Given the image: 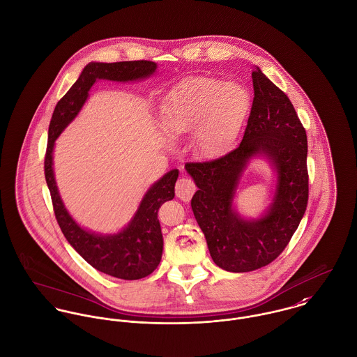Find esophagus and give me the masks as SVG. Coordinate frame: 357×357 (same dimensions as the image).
Returning <instances> with one entry per match:
<instances>
[{
	"label": "esophagus",
	"instance_id": "obj_1",
	"mask_svg": "<svg viewBox=\"0 0 357 357\" xmlns=\"http://www.w3.org/2000/svg\"><path fill=\"white\" fill-rule=\"evenodd\" d=\"M195 190H197V187H195L194 181L188 177H181L176 183V195H177V198H180L184 202L191 199Z\"/></svg>",
	"mask_w": 357,
	"mask_h": 357
}]
</instances>
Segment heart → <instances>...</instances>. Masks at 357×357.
Listing matches in <instances>:
<instances>
[{
    "label": "heart",
    "mask_w": 357,
    "mask_h": 357,
    "mask_svg": "<svg viewBox=\"0 0 357 357\" xmlns=\"http://www.w3.org/2000/svg\"><path fill=\"white\" fill-rule=\"evenodd\" d=\"M252 107L239 82L194 77L173 86L160 102V122L172 136L194 132V147L206 156L225 151Z\"/></svg>",
    "instance_id": "obj_1"
}]
</instances>
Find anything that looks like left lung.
Wrapping results in <instances>:
<instances>
[{"label":"left lung","mask_w":357,"mask_h":357,"mask_svg":"<svg viewBox=\"0 0 357 357\" xmlns=\"http://www.w3.org/2000/svg\"><path fill=\"white\" fill-rule=\"evenodd\" d=\"M255 99L242 143L210 160L187 163L198 191L191 207L214 264L250 272L271 264L289 245L307 204L305 129L290 99L255 67ZM265 160L274 173L271 202L258 218L240 214L236 195L247 166Z\"/></svg>","instance_id":"8db88e82"}]
</instances>
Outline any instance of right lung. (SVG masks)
I'll use <instances>...</instances> for the list:
<instances>
[{
  "mask_svg": "<svg viewBox=\"0 0 357 357\" xmlns=\"http://www.w3.org/2000/svg\"><path fill=\"white\" fill-rule=\"evenodd\" d=\"M156 68L158 64L149 60L118 63L91 61L85 66L77 82L56 104L48 132L45 178L51 191L54 215L63 235L73 249L95 269L125 280H136L151 275L160 262L163 236L158 220V210L166 201L174 198L178 169L167 172L153 183L146 191L130 221L121 231L102 234L79 225L64 206L54 178L53 150L57 137L85 105L89 91L96 81H143L153 77Z\"/></svg>",
  "mask_w": 357,
  "mask_h": 357,
  "instance_id": "add662e5",
  "label": "right lung"
}]
</instances>
